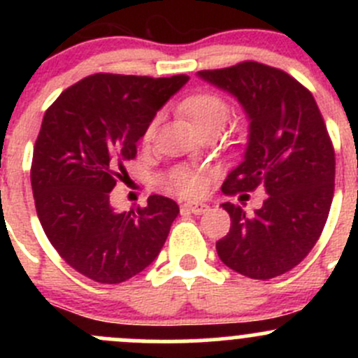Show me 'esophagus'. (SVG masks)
<instances>
[{"instance_id": "34e87169", "label": "esophagus", "mask_w": 358, "mask_h": 358, "mask_svg": "<svg viewBox=\"0 0 358 358\" xmlns=\"http://www.w3.org/2000/svg\"><path fill=\"white\" fill-rule=\"evenodd\" d=\"M182 211L192 213V215H204L206 211H209V206L204 202H185L182 206Z\"/></svg>"}]
</instances>
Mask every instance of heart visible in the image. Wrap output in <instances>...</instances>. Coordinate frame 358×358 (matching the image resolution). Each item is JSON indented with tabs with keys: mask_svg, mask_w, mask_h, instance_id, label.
Instances as JSON below:
<instances>
[{
	"mask_svg": "<svg viewBox=\"0 0 358 358\" xmlns=\"http://www.w3.org/2000/svg\"><path fill=\"white\" fill-rule=\"evenodd\" d=\"M180 110L196 124V128L201 133L220 131L232 115V106H230L229 100L216 92L192 93L180 103ZM156 124V119L149 122L143 138H152ZM161 187L168 192L176 194V196H196L202 189L199 176L185 166H175L166 175H162Z\"/></svg>",
	"mask_w": 358,
	"mask_h": 358,
	"instance_id": "b5f03b06",
	"label": "heart"
}]
</instances>
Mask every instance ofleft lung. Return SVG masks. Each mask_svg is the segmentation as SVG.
Here are the masks:
<instances>
[{"mask_svg":"<svg viewBox=\"0 0 358 358\" xmlns=\"http://www.w3.org/2000/svg\"><path fill=\"white\" fill-rule=\"evenodd\" d=\"M199 76L236 95L251 121L246 156L222 192L237 196L263 187L268 194L252 215L223 202L232 223L216 251L241 275H282L312 251L329 216L336 157L326 122L308 88L277 67L244 60Z\"/></svg>","mask_w":358,"mask_h":358,"instance_id":"left-lung-1","label":"left lung"}]
</instances>
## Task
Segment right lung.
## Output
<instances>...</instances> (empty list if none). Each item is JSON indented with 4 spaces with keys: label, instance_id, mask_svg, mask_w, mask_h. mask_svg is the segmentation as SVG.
I'll return each mask as SVG.
<instances>
[{
    "label": "right lung",
    "instance_id": "add662e5",
    "mask_svg": "<svg viewBox=\"0 0 358 358\" xmlns=\"http://www.w3.org/2000/svg\"><path fill=\"white\" fill-rule=\"evenodd\" d=\"M189 76L149 78L96 72L48 107L36 138L31 185L46 237L76 272L100 284L131 279L156 259L180 208L150 196L117 213L110 190L166 100Z\"/></svg>",
    "mask_w": 358,
    "mask_h": 358
}]
</instances>
